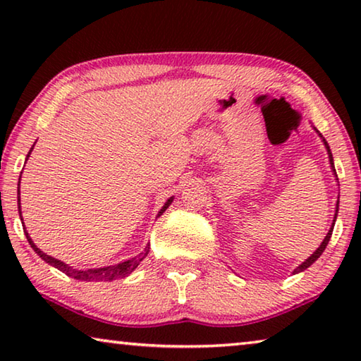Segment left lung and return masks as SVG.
<instances>
[{"label": "left lung", "mask_w": 361, "mask_h": 361, "mask_svg": "<svg viewBox=\"0 0 361 361\" xmlns=\"http://www.w3.org/2000/svg\"><path fill=\"white\" fill-rule=\"evenodd\" d=\"M314 130L319 133L320 135V138H322V142H323V145H325V148H326V152H328V159H329V164H331V170H333V175L336 176V180H338V175H336V169H334V161H333V154H331V149H329V146H328V142L325 138H323V135L322 133L315 129L314 127ZM339 183V181H338ZM338 210H339V197H338V202H336V212H334V219H333V224H331V228H329V231H328V234L325 235V239H323V242L320 243V247L315 250V252L309 256L307 259H305L304 262H301V264H299L295 271H293V274H298V272H302V271H305V269H307L310 264H314V262L320 258V255L325 252V248H326V245H328V242H329V239H331V234H333V228H334V223H336V218H338Z\"/></svg>", "instance_id": "1"}]
</instances>
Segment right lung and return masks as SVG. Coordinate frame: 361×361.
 <instances>
[{"mask_svg":"<svg viewBox=\"0 0 361 361\" xmlns=\"http://www.w3.org/2000/svg\"><path fill=\"white\" fill-rule=\"evenodd\" d=\"M32 151H33V148L30 149V152L27 154V159L30 157V154H32ZM20 178H22V176H20ZM20 178H19V189H17V194H19V197H17V202H19V215H20L22 224H23L22 210H20ZM172 202H173V197L167 199V202L164 204V207H162L161 210H159L157 216H161L162 213L169 209V205L172 204ZM23 232H25L28 243H30V245H32V248L35 250V252L38 253V256H39L41 259H44L47 264H51V266H54L56 269H59V271H62L68 277H73V279H76V280H81V282H111V280L130 276V274L138 267L140 262H142L146 258V255L149 253V245H146L142 253L137 255V256H133V258H130V259L121 261V262H118V264H113V266L97 267V269H85V271H84V269H75V267H71L68 264H65L63 261L52 258V256H49L44 252H41V250L33 243L32 237L28 235V232H27L25 228H23Z\"/></svg>","mask_w":361,"mask_h":361,"instance_id":"obj_1","label":"right lung"}]
</instances>
